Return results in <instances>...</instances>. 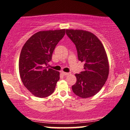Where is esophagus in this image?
<instances>
[{"label":"esophagus","instance_id":"1","mask_svg":"<svg viewBox=\"0 0 130 130\" xmlns=\"http://www.w3.org/2000/svg\"><path fill=\"white\" fill-rule=\"evenodd\" d=\"M62 74L64 76H68V75H70V74H71V73H70V72L69 73H66V72H63V71H62Z\"/></svg>","mask_w":130,"mask_h":130}]
</instances>
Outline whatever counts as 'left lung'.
<instances>
[{
	"mask_svg": "<svg viewBox=\"0 0 130 130\" xmlns=\"http://www.w3.org/2000/svg\"><path fill=\"white\" fill-rule=\"evenodd\" d=\"M66 34L76 45L79 60L84 62V71L76 74L73 92L83 98L91 97L101 90L109 74V62L102 43L96 35L83 30L67 29Z\"/></svg>",
	"mask_w": 130,
	"mask_h": 130,
	"instance_id": "left-lung-1",
	"label": "left lung"
}]
</instances>
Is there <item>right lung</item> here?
Instances as JSON below:
<instances>
[{"label":"right lung","instance_id":"right-lung-1","mask_svg":"<svg viewBox=\"0 0 130 130\" xmlns=\"http://www.w3.org/2000/svg\"><path fill=\"white\" fill-rule=\"evenodd\" d=\"M65 29L37 32L24 44L19 59V71L24 86L37 97L45 98L53 93L60 73L47 68V63Z\"/></svg>","mask_w":130,"mask_h":130}]
</instances>
